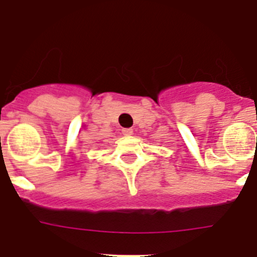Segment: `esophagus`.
Returning a JSON list of instances; mask_svg holds the SVG:
<instances>
[{"label":"esophagus","mask_w":257,"mask_h":257,"mask_svg":"<svg viewBox=\"0 0 257 257\" xmlns=\"http://www.w3.org/2000/svg\"><path fill=\"white\" fill-rule=\"evenodd\" d=\"M123 134L124 136H132V134H133V129L132 128H123Z\"/></svg>","instance_id":"obj_1"}]
</instances>
